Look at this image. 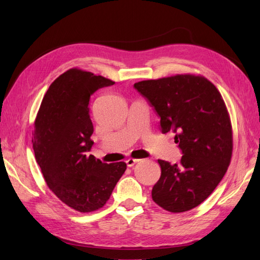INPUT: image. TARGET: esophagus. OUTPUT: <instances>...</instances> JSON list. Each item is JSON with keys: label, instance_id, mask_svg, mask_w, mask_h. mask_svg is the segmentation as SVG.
Listing matches in <instances>:
<instances>
[{"label": "esophagus", "instance_id": "34e87169", "mask_svg": "<svg viewBox=\"0 0 260 260\" xmlns=\"http://www.w3.org/2000/svg\"><path fill=\"white\" fill-rule=\"evenodd\" d=\"M140 159H135V158H129L125 160V162H127V166L128 167H133L137 162H139Z\"/></svg>", "mask_w": 260, "mask_h": 260}]
</instances>
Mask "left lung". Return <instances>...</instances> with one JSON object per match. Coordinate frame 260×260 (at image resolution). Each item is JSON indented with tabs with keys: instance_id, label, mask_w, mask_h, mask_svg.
<instances>
[{
	"instance_id": "8db88e82",
	"label": "left lung",
	"mask_w": 260,
	"mask_h": 260,
	"mask_svg": "<svg viewBox=\"0 0 260 260\" xmlns=\"http://www.w3.org/2000/svg\"><path fill=\"white\" fill-rule=\"evenodd\" d=\"M160 118L161 133H176L179 164L158 159L161 175L152 199L170 212L190 210L214 192L232 156V128L216 86L206 78L177 75L135 83Z\"/></svg>"
}]
</instances>
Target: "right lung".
Returning <instances> with one entry per match:
<instances>
[{"instance_id": "1", "label": "right lung", "mask_w": 260, "mask_h": 260, "mask_svg": "<svg viewBox=\"0 0 260 260\" xmlns=\"http://www.w3.org/2000/svg\"><path fill=\"white\" fill-rule=\"evenodd\" d=\"M115 82L73 68L51 85L39 109L34 132L36 159L50 190L80 212L103 207L127 165L104 164L88 152L93 145L92 94Z\"/></svg>"}]
</instances>
